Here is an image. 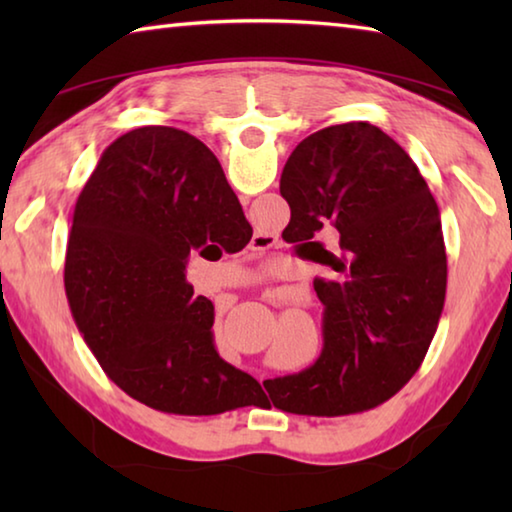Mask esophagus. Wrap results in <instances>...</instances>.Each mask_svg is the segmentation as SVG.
Segmentation results:
<instances>
[{
    "label": "esophagus",
    "mask_w": 512,
    "mask_h": 512,
    "mask_svg": "<svg viewBox=\"0 0 512 512\" xmlns=\"http://www.w3.org/2000/svg\"><path fill=\"white\" fill-rule=\"evenodd\" d=\"M262 244H266V241H259V239H255V241H253V248H255V250H259V246H262Z\"/></svg>",
    "instance_id": "esophagus-1"
}]
</instances>
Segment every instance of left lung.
I'll return each instance as SVG.
<instances>
[{
	"mask_svg": "<svg viewBox=\"0 0 512 512\" xmlns=\"http://www.w3.org/2000/svg\"><path fill=\"white\" fill-rule=\"evenodd\" d=\"M287 228L307 257L332 268L316 277L323 352L298 375L266 379L275 409L334 418L391 400L420 368L447 289L436 198L393 137L368 121L327 126L284 164ZM340 232L327 251L320 231Z\"/></svg>",
	"mask_w": 512,
	"mask_h": 512,
	"instance_id": "8db88e82",
	"label": "left lung"
}]
</instances>
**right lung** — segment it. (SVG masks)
Returning a JSON list of instances; mask_svg holds the SVG:
<instances>
[{
  "label": "right lung",
  "mask_w": 512,
  "mask_h": 512,
  "mask_svg": "<svg viewBox=\"0 0 512 512\" xmlns=\"http://www.w3.org/2000/svg\"><path fill=\"white\" fill-rule=\"evenodd\" d=\"M253 237L216 155L194 135L144 126L103 151L74 207L65 293L103 372L133 400L173 415H216L264 397L219 357L214 305L185 280L205 244Z\"/></svg>",
  "instance_id": "1"
}]
</instances>
